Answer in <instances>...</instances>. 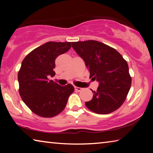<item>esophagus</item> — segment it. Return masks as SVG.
Returning <instances> with one entry per match:
<instances>
[{
	"mask_svg": "<svg viewBox=\"0 0 153 153\" xmlns=\"http://www.w3.org/2000/svg\"><path fill=\"white\" fill-rule=\"evenodd\" d=\"M74 88H75V90H76V91H77V92H80V91H81V90H82V88H79V87H77V86H75Z\"/></svg>",
	"mask_w": 153,
	"mask_h": 153,
	"instance_id": "1",
	"label": "esophagus"
}]
</instances>
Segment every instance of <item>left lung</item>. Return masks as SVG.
<instances>
[{"label":"left lung","mask_w":153,"mask_h":153,"mask_svg":"<svg viewBox=\"0 0 153 153\" xmlns=\"http://www.w3.org/2000/svg\"><path fill=\"white\" fill-rule=\"evenodd\" d=\"M71 46L84 60L90 78L99 83L93 97L85 102L97 114H108L120 108L130 89L131 78L127 61L111 46L96 40L72 42Z\"/></svg>","instance_id":"left-lung-1"}]
</instances>
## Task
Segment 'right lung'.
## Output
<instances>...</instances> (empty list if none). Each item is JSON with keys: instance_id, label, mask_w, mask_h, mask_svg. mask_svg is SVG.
Wrapping results in <instances>:
<instances>
[{"instance_id": "add662e5", "label": "right lung", "mask_w": 153, "mask_h": 153, "mask_svg": "<svg viewBox=\"0 0 153 153\" xmlns=\"http://www.w3.org/2000/svg\"><path fill=\"white\" fill-rule=\"evenodd\" d=\"M71 48V42H48L38 46L23 60L18 72L19 92L23 101L36 115L53 117L65 108L74 87L61 86L49 77L55 76V59Z\"/></svg>"}]
</instances>
